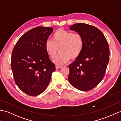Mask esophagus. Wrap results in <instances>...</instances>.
I'll list each match as a JSON object with an SVG mask.
<instances>
[{
  "label": "esophagus",
  "mask_w": 121,
  "mask_h": 121,
  "mask_svg": "<svg viewBox=\"0 0 121 121\" xmlns=\"http://www.w3.org/2000/svg\"><path fill=\"white\" fill-rule=\"evenodd\" d=\"M62 67L61 66H59V65H56V69H61V68H62Z\"/></svg>",
  "instance_id": "1"
}]
</instances>
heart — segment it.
<instances>
[{"instance_id": "b5f03b06", "label": "heart", "mask_w": 121, "mask_h": 121, "mask_svg": "<svg viewBox=\"0 0 121 121\" xmlns=\"http://www.w3.org/2000/svg\"><path fill=\"white\" fill-rule=\"evenodd\" d=\"M83 47L84 41L81 35L63 29L56 31L52 35V41L47 40L45 44L46 51L52 58H54L60 48V53L53 60L57 65L67 63L71 58L74 60L79 57Z\"/></svg>"}]
</instances>
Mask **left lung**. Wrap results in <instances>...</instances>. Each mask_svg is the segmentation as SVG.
<instances>
[{
  "mask_svg": "<svg viewBox=\"0 0 121 121\" xmlns=\"http://www.w3.org/2000/svg\"><path fill=\"white\" fill-rule=\"evenodd\" d=\"M69 29L81 35L84 41L82 52L69 65V81L81 91L94 88L103 79L109 60V48L102 32L91 25L77 23Z\"/></svg>",
  "mask_w": 121,
  "mask_h": 121,
  "instance_id": "1",
  "label": "left lung"
}]
</instances>
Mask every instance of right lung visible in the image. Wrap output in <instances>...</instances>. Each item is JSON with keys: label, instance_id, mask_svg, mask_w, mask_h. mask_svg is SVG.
<instances>
[{"label": "right lung", "instance_id": "right-lung-1", "mask_svg": "<svg viewBox=\"0 0 121 121\" xmlns=\"http://www.w3.org/2000/svg\"><path fill=\"white\" fill-rule=\"evenodd\" d=\"M53 32L51 27H37L19 38L13 50L11 69L17 86L30 96L43 92L56 70L45 44Z\"/></svg>", "mask_w": 121, "mask_h": 121}]
</instances>
